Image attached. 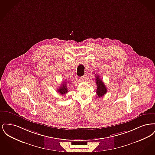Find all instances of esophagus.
I'll return each mask as SVG.
<instances>
[{"label": "esophagus", "mask_w": 155, "mask_h": 155, "mask_svg": "<svg viewBox=\"0 0 155 155\" xmlns=\"http://www.w3.org/2000/svg\"><path fill=\"white\" fill-rule=\"evenodd\" d=\"M86 80V76L85 75H83L82 77H81V80L82 81H85Z\"/></svg>", "instance_id": "1"}]
</instances>
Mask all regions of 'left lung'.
<instances>
[{
	"mask_svg": "<svg viewBox=\"0 0 155 155\" xmlns=\"http://www.w3.org/2000/svg\"><path fill=\"white\" fill-rule=\"evenodd\" d=\"M95 81H96V86H97V89H96V97H100L104 96L106 92H107V88H106V86L104 84L103 81L101 80L100 77L98 75L95 74Z\"/></svg>",
	"mask_w": 155,
	"mask_h": 155,
	"instance_id": "8db88e82",
	"label": "left lung"
}]
</instances>
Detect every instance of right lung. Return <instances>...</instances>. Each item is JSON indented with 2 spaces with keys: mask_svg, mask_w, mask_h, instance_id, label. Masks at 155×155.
I'll return each mask as SVG.
<instances>
[{
  "mask_svg": "<svg viewBox=\"0 0 155 155\" xmlns=\"http://www.w3.org/2000/svg\"><path fill=\"white\" fill-rule=\"evenodd\" d=\"M66 83V82L63 81V82L61 84V85L60 87H59L57 89V91L59 94L62 95H65L68 92V88H67Z\"/></svg>",
  "mask_w": 155,
  "mask_h": 155,
  "instance_id": "right-lung-1",
  "label": "right lung"
}]
</instances>
